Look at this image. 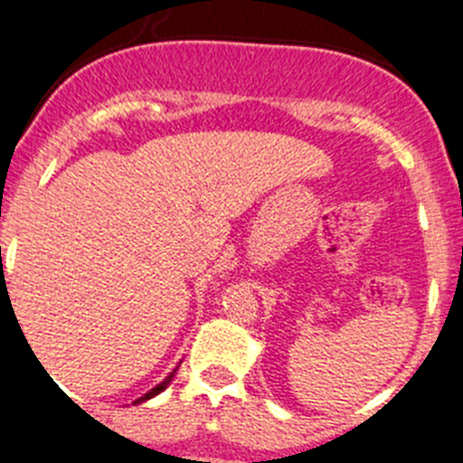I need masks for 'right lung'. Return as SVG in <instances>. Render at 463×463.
Instances as JSON below:
<instances>
[{"mask_svg": "<svg viewBox=\"0 0 463 463\" xmlns=\"http://www.w3.org/2000/svg\"><path fill=\"white\" fill-rule=\"evenodd\" d=\"M171 378H174V373H171V375H166V378H165V380H162V383H159V384H157V387H153V390H150V392H148V394H143V396H141V399H137V401H134V403H141V401H148V399H153V396H155V394H159V392H162V390H166V384H169V383H171Z\"/></svg>", "mask_w": 463, "mask_h": 463, "instance_id": "right-lung-1", "label": "right lung"}]
</instances>
